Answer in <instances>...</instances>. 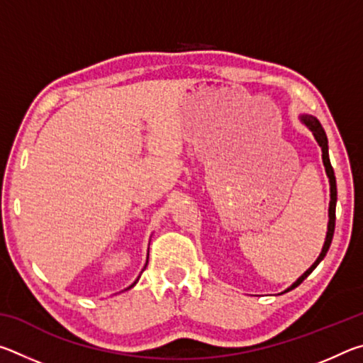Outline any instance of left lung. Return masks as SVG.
<instances>
[{
    "instance_id": "obj_1",
    "label": "left lung",
    "mask_w": 363,
    "mask_h": 363,
    "mask_svg": "<svg viewBox=\"0 0 363 363\" xmlns=\"http://www.w3.org/2000/svg\"><path fill=\"white\" fill-rule=\"evenodd\" d=\"M301 120L304 121V125L309 128V130L314 133V136H315V139H317V143H318V145L322 147V158H323V164H325V171H327V176H328V179H330V210H328V216H330V220H328V232H327V240H325V245H323V248H322V253H320V256L317 257V261L312 264V266L306 270V272L301 275V277L294 281V284L288 288L286 291H290V290H293V288H296L298 285H301L303 284V280L307 277V275H309L312 270H314L317 266H318V262H320L323 257H325V255H327V251H328V248H330V245H331V240H333V233H335V220H336V177H335V171H333V167H331V163H330V157H328V139H327V134H325V131H323V128H322V125H320V121H318L315 116H312V115H304V116H301Z\"/></svg>"
}]
</instances>
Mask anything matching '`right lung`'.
Here are the masks:
<instances>
[{
    "label": "right lung",
    "instance_id": "obj_1",
    "mask_svg": "<svg viewBox=\"0 0 363 363\" xmlns=\"http://www.w3.org/2000/svg\"><path fill=\"white\" fill-rule=\"evenodd\" d=\"M145 266H147V264H145ZM134 285H136V281H134V284H133V285H131V286H134ZM131 286H130V288H131Z\"/></svg>",
    "mask_w": 363,
    "mask_h": 363
}]
</instances>
